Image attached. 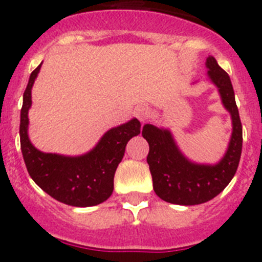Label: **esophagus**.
<instances>
[{
	"instance_id": "34e87169",
	"label": "esophagus",
	"mask_w": 262,
	"mask_h": 262,
	"mask_svg": "<svg viewBox=\"0 0 262 262\" xmlns=\"http://www.w3.org/2000/svg\"><path fill=\"white\" fill-rule=\"evenodd\" d=\"M149 114H150V110L148 109L147 106H139L135 109V115L140 119L141 122L147 121L149 118Z\"/></svg>"
}]
</instances>
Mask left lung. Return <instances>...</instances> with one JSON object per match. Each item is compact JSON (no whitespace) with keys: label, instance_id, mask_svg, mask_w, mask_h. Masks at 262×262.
Returning a JSON list of instances; mask_svg holds the SVG:
<instances>
[{"label":"left lung","instance_id":"1","mask_svg":"<svg viewBox=\"0 0 262 262\" xmlns=\"http://www.w3.org/2000/svg\"><path fill=\"white\" fill-rule=\"evenodd\" d=\"M206 67L232 118L231 140L226 155L217 165L193 164L179 152L170 131L152 124L143 127L141 135L149 144L147 162L152 174L153 189L158 198L167 203L198 205L212 200L226 188L241 161L243 129L231 80L214 57L206 58Z\"/></svg>","mask_w":262,"mask_h":262}]
</instances>
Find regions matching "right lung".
Returning <instances> with one entry per match:
<instances>
[{
    "label": "right lung",
    "mask_w": 262,
    "mask_h": 262,
    "mask_svg": "<svg viewBox=\"0 0 262 262\" xmlns=\"http://www.w3.org/2000/svg\"><path fill=\"white\" fill-rule=\"evenodd\" d=\"M40 67L41 64L31 74L20 110V149L28 174L48 195L67 205L92 206L104 203L113 193L115 170L123 158L127 141L140 134V122L131 119L109 129L84 156L64 157L40 152L31 144L27 134L31 90Z\"/></svg>",
    "instance_id": "1"
}]
</instances>
